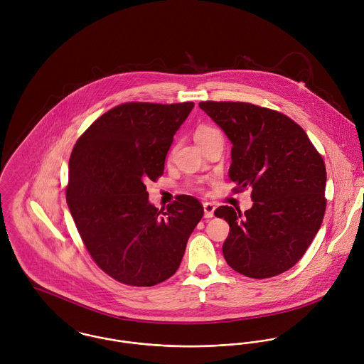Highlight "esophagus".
I'll list each match as a JSON object with an SVG mask.
<instances>
[{
	"label": "esophagus",
	"mask_w": 364,
	"mask_h": 364,
	"mask_svg": "<svg viewBox=\"0 0 364 364\" xmlns=\"http://www.w3.org/2000/svg\"><path fill=\"white\" fill-rule=\"evenodd\" d=\"M203 208H205V217L206 218H211L214 215V210H215L214 203L206 202V203H203Z\"/></svg>",
	"instance_id": "1"
}]
</instances>
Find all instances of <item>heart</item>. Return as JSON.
<instances>
[{"label": "heart", "mask_w": 364, "mask_h": 364, "mask_svg": "<svg viewBox=\"0 0 364 364\" xmlns=\"http://www.w3.org/2000/svg\"><path fill=\"white\" fill-rule=\"evenodd\" d=\"M213 132H215V129H213V127H210V126H206V124H202V126H199V127L196 129V132H195V139H196V141H198V140H200V139H205L206 136L211 134Z\"/></svg>", "instance_id": "1"}]
</instances>
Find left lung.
Wrapping results in <instances>:
<instances>
[{
	"label": "left lung",
	"mask_w": 364,
	"mask_h": 364,
	"mask_svg": "<svg viewBox=\"0 0 364 364\" xmlns=\"http://www.w3.org/2000/svg\"><path fill=\"white\" fill-rule=\"evenodd\" d=\"M232 144L228 176L251 188L252 208L220 206L230 224L223 244L238 273L266 279L294 266L316 235L326 208V171L307 133L290 117L245 102L199 104Z\"/></svg>",
	"instance_id": "obj_1"
}]
</instances>
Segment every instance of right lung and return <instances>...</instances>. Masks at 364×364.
<instances>
[{"instance_id":"obj_1","label":"right lung","mask_w":364,"mask_h":364,"mask_svg":"<svg viewBox=\"0 0 364 364\" xmlns=\"http://www.w3.org/2000/svg\"><path fill=\"white\" fill-rule=\"evenodd\" d=\"M193 106L119 105L73 149L67 205L92 259L120 283L150 287L169 279L203 217L189 195L158 210L146 186L164 173L173 136Z\"/></svg>"}]
</instances>
